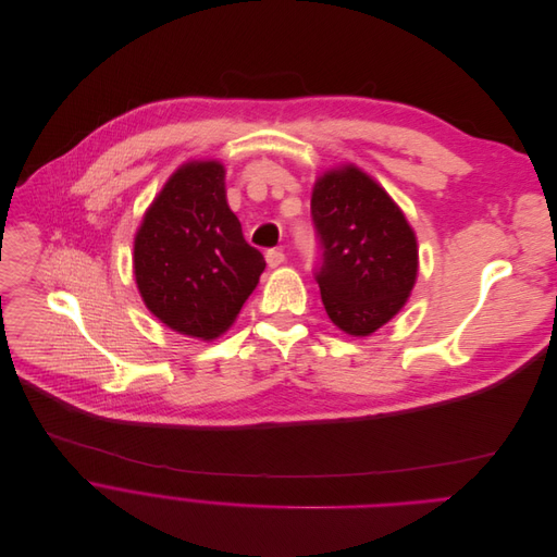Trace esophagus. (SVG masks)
I'll return each instance as SVG.
<instances>
[{
    "label": "esophagus",
    "instance_id": "1",
    "mask_svg": "<svg viewBox=\"0 0 557 557\" xmlns=\"http://www.w3.org/2000/svg\"><path fill=\"white\" fill-rule=\"evenodd\" d=\"M265 261H268V265H270V268H278L281 263H285V252H283V250H278V248L268 250V252H265Z\"/></svg>",
    "mask_w": 557,
    "mask_h": 557
}]
</instances>
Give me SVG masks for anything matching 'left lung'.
I'll return each mask as SVG.
<instances>
[{
  "label": "left lung",
  "mask_w": 557,
  "mask_h": 557,
  "mask_svg": "<svg viewBox=\"0 0 557 557\" xmlns=\"http://www.w3.org/2000/svg\"><path fill=\"white\" fill-rule=\"evenodd\" d=\"M311 219L322 305L333 324L369 336L408 300L417 278L414 233L388 193L354 164L318 177Z\"/></svg>",
  "instance_id": "obj_1"
}]
</instances>
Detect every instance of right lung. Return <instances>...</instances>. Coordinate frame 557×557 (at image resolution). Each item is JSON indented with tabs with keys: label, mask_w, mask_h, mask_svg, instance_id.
<instances>
[{
	"label": "right lung",
	"mask_w": 557,
	"mask_h": 557,
	"mask_svg": "<svg viewBox=\"0 0 557 557\" xmlns=\"http://www.w3.org/2000/svg\"><path fill=\"white\" fill-rule=\"evenodd\" d=\"M224 164L188 162L147 210L134 244L136 283L149 311L184 336L224 333L265 270L226 201Z\"/></svg>",
	"instance_id": "obj_1"
}]
</instances>
